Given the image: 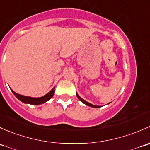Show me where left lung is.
I'll return each instance as SVG.
<instances>
[{"mask_svg": "<svg viewBox=\"0 0 150 150\" xmlns=\"http://www.w3.org/2000/svg\"><path fill=\"white\" fill-rule=\"evenodd\" d=\"M76 96H77V98H79V100H80V101L81 102H82L83 103H84V104H85L86 105H88V106H89V107H92V108H100V106H98V105H92V104H91V103H88V102H86V100H83L82 98H81V97L79 96V95H78V94L76 93ZM108 103V104H109Z\"/></svg>", "mask_w": 150, "mask_h": 150, "instance_id": "left-lung-1", "label": "left lung"}]
</instances>
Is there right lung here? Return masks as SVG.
I'll use <instances>...</instances> for the list:
<instances>
[{
	"label": "right lung",
	"mask_w": 150,
	"mask_h": 150,
	"mask_svg": "<svg viewBox=\"0 0 150 150\" xmlns=\"http://www.w3.org/2000/svg\"><path fill=\"white\" fill-rule=\"evenodd\" d=\"M11 92H13V95L17 98V99L20 100L22 103H25V104H30V105H38L43 104V103H46L49 100L52 98L53 96L54 93H55V87H53L48 93L46 94L44 96L40 97V98H32V97H28V96H24V95H19V94L16 93L14 91L12 90L11 89Z\"/></svg>",
	"instance_id": "obj_1"
}]
</instances>
